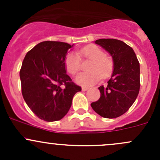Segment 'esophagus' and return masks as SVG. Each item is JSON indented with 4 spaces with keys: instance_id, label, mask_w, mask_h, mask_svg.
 I'll return each instance as SVG.
<instances>
[{
    "instance_id": "esophagus-1",
    "label": "esophagus",
    "mask_w": 160,
    "mask_h": 160,
    "mask_svg": "<svg viewBox=\"0 0 160 160\" xmlns=\"http://www.w3.org/2000/svg\"><path fill=\"white\" fill-rule=\"evenodd\" d=\"M88 89H89V88H87V87H83V88H82V90H83V91H86V90H88Z\"/></svg>"
}]
</instances>
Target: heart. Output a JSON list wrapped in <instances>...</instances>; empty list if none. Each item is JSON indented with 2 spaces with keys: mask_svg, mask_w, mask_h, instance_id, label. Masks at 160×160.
<instances>
[{
  "mask_svg": "<svg viewBox=\"0 0 160 160\" xmlns=\"http://www.w3.org/2000/svg\"><path fill=\"white\" fill-rule=\"evenodd\" d=\"M81 59H89L88 72L80 74L76 81L83 86H91L101 80L108 77L114 70V61L111 56L104 54V50L94 45L79 49L77 53L66 56L65 67L71 75H76L81 69Z\"/></svg>",
  "mask_w": 160,
  "mask_h": 160,
  "instance_id": "1",
  "label": "heart"
}]
</instances>
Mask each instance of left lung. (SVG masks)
<instances>
[{
    "label": "left lung",
    "mask_w": 160,
    "mask_h": 160,
    "mask_svg": "<svg viewBox=\"0 0 160 160\" xmlns=\"http://www.w3.org/2000/svg\"><path fill=\"white\" fill-rule=\"evenodd\" d=\"M95 43L111 55L114 71L107 86L98 88L101 93L99 100L90 105L101 117L115 118L130 108L139 93V62L132 48L124 42L101 38Z\"/></svg>",
    "instance_id": "obj_1"
}]
</instances>
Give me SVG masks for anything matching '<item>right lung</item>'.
Segmentation results:
<instances>
[{"mask_svg":"<svg viewBox=\"0 0 160 160\" xmlns=\"http://www.w3.org/2000/svg\"><path fill=\"white\" fill-rule=\"evenodd\" d=\"M73 45L45 41L27 52L20 70L22 93L32 112L46 122L62 119L81 88L67 74L65 59Z\"/></svg>","mask_w":160,"mask_h":160,"instance_id":"right-lung-1","label":"right lung"}]
</instances>
